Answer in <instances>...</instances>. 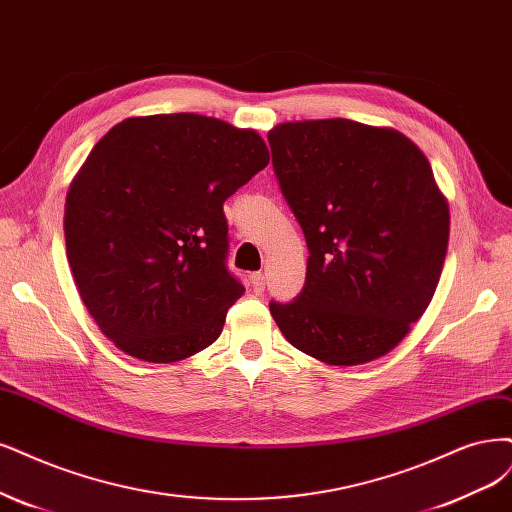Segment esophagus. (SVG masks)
Instances as JSON below:
<instances>
[{
    "label": "esophagus",
    "instance_id": "obj_1",
    "mask_svg": "<svg viewBox=\"0 0 512 512\" xmlns=\"http://www.w3.org/2000/svg\"><path fill=\"white\" fill-rule=\"evenodd\" d=\"M250 284H252L256 294H262L264 292V275L262 273H252L250 275Z\"/></svg>",
    "mask_w": 512,
    "mask_h": 512
}]
</instances>
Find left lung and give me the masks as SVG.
Wrapping results in <instances>:
<instances>
[{"instance_id": "8db88e82", "label": "left lung", "mask_w": 512, "mask_h": 512, "mask_svg": "<svg viewBox=\"0 0 512 512\" xmlns=\"http://www.w3.org/2000/svg\"><path fill=\"white\" fill-rule=\"evenodd\" d=\"M273 169L309 248L305 288L269 303L303 354L356 366L392 351L428 309L449 243V205L407 135L347 118L269 131Z\"/></svg>"}]
</instances>
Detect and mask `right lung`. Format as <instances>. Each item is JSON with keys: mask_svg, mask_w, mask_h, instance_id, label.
<instances>
[{"mask_svg": "<svg viewBox=\"0 0 512 512\" xmlns=\"http://www.w3.org/2000/svg\"><path fill=\"white\" fill-rule=\"evenodd\" d=\"M267 165L256 131L201 114L127 118L99 139L63 226L82 303L118 349L167 364L220 337L245 292L222 205Z\"/></svg>", "mask_w": 512, "mask_h": 512, "instance_id": "obj_1", "label": "right lung"}]
</instances>
